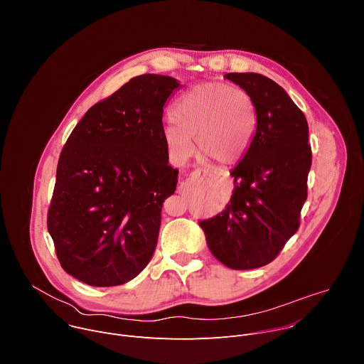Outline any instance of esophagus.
<instances>
[{
	"mask_svg": "<svg viewBox=\"0 0 364 364\" xmlns=\"http://www.w3.org/2000/svg\"><path fill=\"white\" fill-rule=\"evenodd\" d=\"M191 178L198 181V183L205 184V183L216 181L219 178V174H216L213 171H209V170H194L193 174H191ZM180 188H181V186H180Z\"/></svg>",
	"mask_w": 364,
	"mask_h": 364,
	"instance_id": "34e87169",
	"label": "esophagus"
}]
</instances>
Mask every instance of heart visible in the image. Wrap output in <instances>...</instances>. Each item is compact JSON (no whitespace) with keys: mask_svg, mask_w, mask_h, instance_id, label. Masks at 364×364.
I'll list each match as a JSON object with an SVG mask.
<instances>
[{"mask_svg":"<svg viewBox=\"0 0 364 364\" xmlns=\"http://www.w3.org/2000/svg\"><path fill=\"white\" fill-rule=\"evenodd\" d=\"M257 125L252 96L228 83L209 82L187 90L174 105L173 121L164 127V142L177 161L197 149L220 164H235L245 157Z\"/></svg>","mask_w":364,"mask_h":364,"instance_id":"1","label":"heart"}]
</instances>
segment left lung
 <instances>
[{"mask_svg":"<svg viewBox=\"0 0 364 364\" xmlns=\"http://www.w3.org/2000/svg\"><path fill=\"white\" fill-rule=\"evenodd\" d=\"M257 109V125L245 157L230 171V203L215 218L198 220L205 242L230 269L272 262L298 230L311 168L308 124L289 95L259 73H228Z\"/></svg>","mask_w":364,"mask_h":364,"instance_id":"8db88e82","label":"left lung"}]
</instances>
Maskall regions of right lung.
<instances>
[{
  "label": "right lung",
  "mask_w": 364,
  "mask_h": 364,
  "mask_svg": "<svg viewBox=\"0 0 364 364\" xmlns=\"http://www.w3.org/2000/svg\"><path fill=\"white\" fill-rule=\"evenodd\" d=\"M180 87L171 76H136L92 107L70 134L47 229L73 278L92 287L122 285L151 261L163 203L177 187L163 114Z\"/></svg>",
  "instance_id": "obj_1"
}]
</instances>
